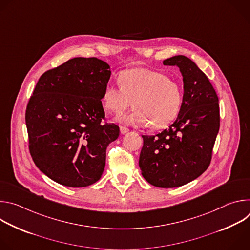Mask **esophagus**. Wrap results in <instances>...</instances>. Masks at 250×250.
<instances>
[{
    "instance_id": "esophagus-1",
    "label": "esophagus",
    "mask_w": 250,
    "mask_h": 250,
    "mask_svg": "<svg viewBox=\"0 0 250 250\" xmlns=\"http://www.w3.org/2000/svg\"><path fill=\"white\" fill-rule=\"evenodd\" d=\"M120 130H121V133H122V134H125V133H126V132L129 131V129H128L127 127H125V126H120Z\"/></svg>"
}]
</instances>
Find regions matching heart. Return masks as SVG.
I'll list each match as a JSON object with an SVG mask.
<instances>
[{
	"mask_svg": "<svg viewBox=\"0 0 250 250\" xmlns=\"http://www.w3.org/2000/svg\"><path fill=\"white\" fill-rule=\"evenodd\" d=\"M120 86L108 84L102 103L105 111L120 115L132 104L134 110L119 117L122 124L136 127L158 129L169 125L179 115L183 104V89L179 82L148 69L125 70L119 77Z\"/></svg>",
	"mask_w": 250,
	"mask_h": 250,
	"instance_id": "b5f03b06",
	"label": "heart"
}]
</instances>
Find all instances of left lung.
I'll use <instances>...</instances> for the list:
<instances>
[{"label":"left lung","instance_id":"left-lung-1","mask_svg":"<svg viewBox=\"0 0 250 250\" xmlns=\"http://www.w3.org/2000/svg\"><path fill=\"white\" fill-rule=\"evenodd\" d=\"M163 64L180 69L182 108L168 128L155 135H142L138 164L149 184L175 188L195 180L208 167L220 129V104L208 77L190 58L176 55Z\"/></svg>","mask_w":250,"mask_h":250}]
</instances>
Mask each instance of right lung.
I'll list each match as a JSON object with an SVG mask.
<instances>
[{
	"mask_svg": "<svg viewBox=\"0 0 250 250\" xmlns=\"http://www.w3.org/2000/svg\"><path fill=\"white\" fill-rule=\"evenodd\" d=\"M110 77L108 63L75 57L46 71L34 88L25 111L29 152L58 184L87 187L104 172L105 149L120 134L117 125L102 123Z\"/></svg>",
	"mask_w": 250,
	"mask_h": 250,
	"instance_id": "1",
	"label": "right lung"
}]
</instances>
